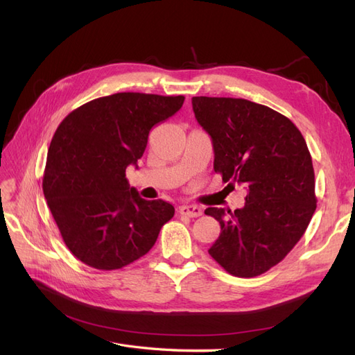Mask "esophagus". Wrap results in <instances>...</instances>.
Masks as SVG:
<instances>
[{
	"mask_svg": "<svg viewBox=\"0 0 355 355\" xmlns=\"http://www.w3.org/2000/svg\"><path fill=\"white\" fill-rule=\"evenodd\" d=\"M179 213L182 216H188V218H198L202 214L201 207L194 206V204H184V206L179 207Z\"/></svg>",
	"mask_w": 355,
	"mask_h": 355,
	"instance_id": "1",
	"label": "esophagus"
}]
</instances>
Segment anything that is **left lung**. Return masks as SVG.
I'll return each instance as SVG.
<instances>
[{
    "label": "left lung",
    "instance_id": "left-lung-1",
    "mask_svg": "<svg viewBox=\"0 0 355 355\" xmlns=\"http://www.w3.org/2000/svg\"><path fill=\"white\" fill-rule=\"evenodd\" d=\"M192 110L211 137L214 171L247 188L244 207L204 211L220 223L209 254L231 275H261L293 249L317 207L305 139L283 114L245 99L196 96Z\"/></svg>",
    "mask_w": 355,
    "mask_h": 355
}]
</instances>
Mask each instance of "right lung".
<instances>
[{"instance_id": "obj_1", "label": "right lung", "mask_w": 355, "mask_h": 355, "mask_svg": "<svg viewBox=\"0 0 355 355\" xmlns=\"http://www.w3.org/2000/svg\"><path fill=\"white\" fill-rule=\"evenodd\" d=\"M184 96L115 93L81 105L51 139L42 191L63 241L83 263L120 270L146 254L175 214L139 197L127 166L145 153L151 128L176 114Z\"/></svg>"}]
</instances>
